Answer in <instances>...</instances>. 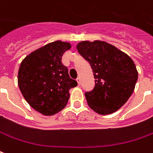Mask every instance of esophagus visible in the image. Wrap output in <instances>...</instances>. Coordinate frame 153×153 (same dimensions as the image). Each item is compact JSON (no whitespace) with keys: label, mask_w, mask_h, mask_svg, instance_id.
<instances>
[{"label":"esophagus","mask_w":153,"mask_h":153,"mask_svg":"<svg viewBox=\"0 0 153 153\" xmlns=\"http://www.w3.org/2000/svg\"><path fill=\"white\" fill-rule=\"evenodd\" d=\"M77 82H78V84H79V85H80V84H81V83H80V79L79 78H77Z\"/></svg>","instance_id":"obj_1"}]
</instances>
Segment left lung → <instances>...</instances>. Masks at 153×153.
<instances>
[{
	"mask_svg": "<svg viewBox=\"0 0 153 153\" xmlns=\"http://www.w3.org/2000/svg\"><path fill=\"white\" fill-rule=\"evenodd\" d=\"M77 50L91 65L94 88L85 92L88 106L102 115L119 109L132 95L137 80L135 64L128 54L109 44L82 41Z\"/></svg>",
	"mask_w": 153,
	"mask_h": 153,
	"instance_id": "obj_1",
	"label": "left lung"
}]
</instances>
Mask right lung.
<instances>
[{
    "label": "right lung",
    "mask_w": 153,
    "mask_h": 153,
    "mask_svg": "<svg viewBox=\"0 0 153 153\" xmlns=\"http://www.w3.org/2000/svg\"><path fill=\"white\" fill-rule=\"evenodd\" d=\"M69 48V43L54 41L32 52L21 62L18 72L20 90L29 104L44 115L61 111L69 99V89L78 84L61 62Z\"/></svg>",
    "instance_id": "1"
}]
</instances>
